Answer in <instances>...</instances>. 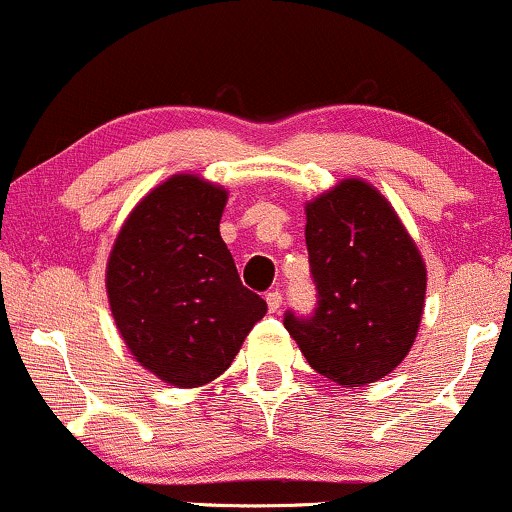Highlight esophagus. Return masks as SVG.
Returning <instances> with one entry per match:
<instances>
[{
    "mask_svg": "<svg viewBox=\"0 0 512 512\" xmlns=\"http://www.w3.org/2000/svg\"><path fill=\"white\" fill-rule=\"evenodd\" d=\"M264 301H267L269 313H276V310L281 308V293L279 291H269L267 296H264Z\"/></svg>",
    "mask_w": 512,
    "mask_h": 512,
    "instance_id": "esophagus-1",
    "label": "esophagus"
}]
</instances>
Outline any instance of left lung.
Returning a JSON list of instances; mask_svg holds the SVG:
<instances>
[{
	"label": "left lung",
	"instance_id": "1",
	"mask_svg": "<svg viewBox=\"0 0 512 512\" xmlns=\"http://www.w3.org/2000/svg\"><path fill=\"white\" fill-rule=\"evenodd\" d=\"M305 245L317 289L310 317L284 327L317 373L361 387L392 373L424 315L426 262L392 204L346 178L305 204Z\"/></svg>",
	"mask_w": 512,
	"mask_h": 512
}]
</instances>
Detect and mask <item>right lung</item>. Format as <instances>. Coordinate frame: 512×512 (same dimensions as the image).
I'll return each instance as SVG.
<instances>
[{"label": "right lung", "mask_w": 512, "mask_h": 512, "mask_svg": "<svg viewBox=\"0 0 512 512\" xmlns=\"http://www.w3.org/2000/svg\"><path fill=\"white\" fill-rule=\"evenodd\" d=\"M226 202V187L202 175H170L129 211L110 250L105 291L117 332L168 385L219 378L267 313L221 238Z\"/></svg>", "instance_id": "obj_1"}]
</instances>
